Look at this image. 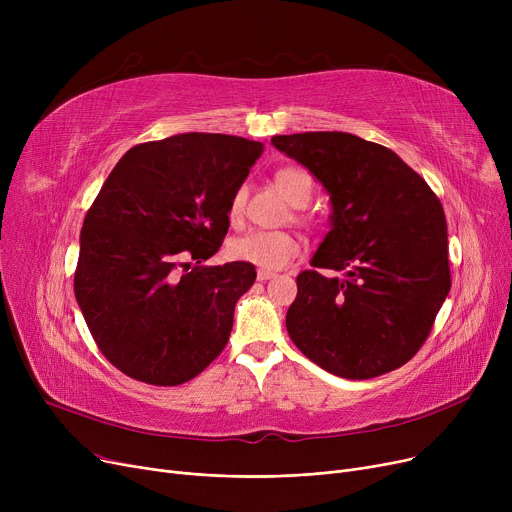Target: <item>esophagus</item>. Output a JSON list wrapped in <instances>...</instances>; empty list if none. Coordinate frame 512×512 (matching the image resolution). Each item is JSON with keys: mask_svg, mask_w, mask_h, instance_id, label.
Segmentation results:
<instances>
[{"mask_svg": "<svg viewBox=\"0 0 512 512\" xmlns=\"http://www.w3.org/2000/svg\"><path fill=\"white\" fill-rule=\"evenodd\" d=\"M274 276H276L274 272H265V270H259V272H257V280H259V282H265V280H272Z\"/></svg>", "mask_w": 512, "mask_h": 512, "instance_id": "esophagus-1", "label": "esophagus"}]
</instances>
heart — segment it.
<instances>
[{
  "mask_svg": "<svg viewBox=\"0 0 512 512\" xmlns=\"http://www.w3.org/2000/svg\"><path fill=\"white\" fill-rule=\"evenodd\" d=\"M274 180L290 205L305 207L311 201L313 178L307 170L286 166L276 172ZM245 203H247V186H238L228 203V220L232 224H238L242 220ZM228 251H230V257L236 261L251 263L265 272H276L301 255V240L290 232L253 230L232 238Z\"/></svg>",
  "mask_w": 512,
  "mask_h": 512,
  "instance_id": "heart-1",
  "label": "heart"
}]
</instances>
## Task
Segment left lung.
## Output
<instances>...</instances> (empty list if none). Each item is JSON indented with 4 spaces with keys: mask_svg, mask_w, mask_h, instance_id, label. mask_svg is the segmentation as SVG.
Segmentation results:
<instances>
[{
    "mask_svg": "<svg viewBox=\"0 0 512 512\" xmlns=\"http://www.w3.org/2000/svg\"><path fill=\"white\" fill-rule=\"evenodd\" d=\"M330 193L332 230L297 276L286 330L299 351L346 380L405 365L448 297V228L440 199L392 149L348 132L278 134Z\"/></svg>",
    "mask_w": 512,
    "mask_h": 512,
    "instance_id": "8db88e82",
    "label": "left lung"
}]
</instances>
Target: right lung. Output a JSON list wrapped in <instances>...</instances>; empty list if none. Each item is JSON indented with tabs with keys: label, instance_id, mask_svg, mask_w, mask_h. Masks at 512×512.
<instances>
[{
	"label": "right lung",
	"instance_id": "obj_1",
	"mask_svg": "<svg viewBox=\"0 0 512 512\" xmlns=\"http://www.w3.org/2000/svg\"><path fill=\"white\" fill-rule=\"evenodd\" d=\"M261 153L257 141L186 132L132 147L103 182L80 230L74 294L128 378L178 386L224 351L255 265L186 270L222 247L230 197Z\"/></svg>",
	"mask_w": 512,
	"mask_h": 512
}]
</instances>
